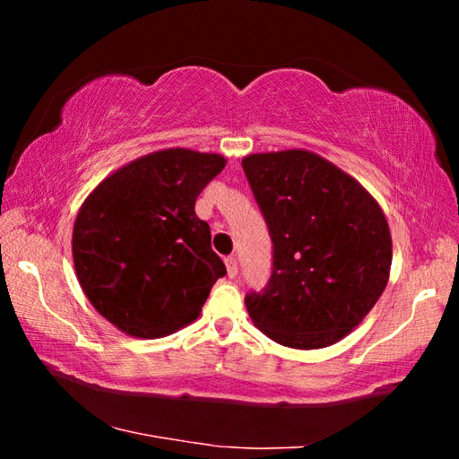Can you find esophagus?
Masks as SVG:
<instances>
[{
    "instance_id": "esophagus-1",
    "label": "esophagus",
    "mask_w": 459,
    "mask_h": 459,
    "mask_svg": "<svg viewBox=\"0 0 459 459\" xmlns=\"http://www.w3.org/2000/svg\"><path fill=\"white\" fill-rule=\"evenodd\" d=\"M224 265H227L229 277H235V275L238 273V265H237V259H235V257H227V259H224Z\"/></svg>"
}]
</instances>
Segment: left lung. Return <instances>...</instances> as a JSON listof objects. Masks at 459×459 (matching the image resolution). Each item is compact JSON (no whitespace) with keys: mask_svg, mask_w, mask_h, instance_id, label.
Returning a JSON list of instances; mask_svg holds the SVG:
<instances>
[{"mask_svg":"<svg viewBox=\"0 0 459 459\" xmlns=\"http://www.w3.org/2000/svg\"><path fill=\"white\" fill-rule=\"evenodd\" d=\"M243 169L273 240V273L248 293L253 324L277 344L316 351L348 336L383 295L393 238L364 186L307 150L251 153Z\"/></svg>","mask_w":459,"mask_h":459,"instance_id":"1","label":"left lung"}]
</instances>
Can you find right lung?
<instances>
[{"instance_id":"right-lung-1","label":"right lung","mask_w":459,"mask_h":459,"mask_svg":"<svg viewBox=\"0 0 459 459\" xmlns=\"http://www.w3.org/2000/svg\"><path fill=\"white\" fill-rule=\"evenodd\" d=\"M227 166L221 153L152 152L100 180L73 229L76 279L92 307L134 338H164L198 320L227 267L198 194Z\"/></svg>"}]
</instances>
